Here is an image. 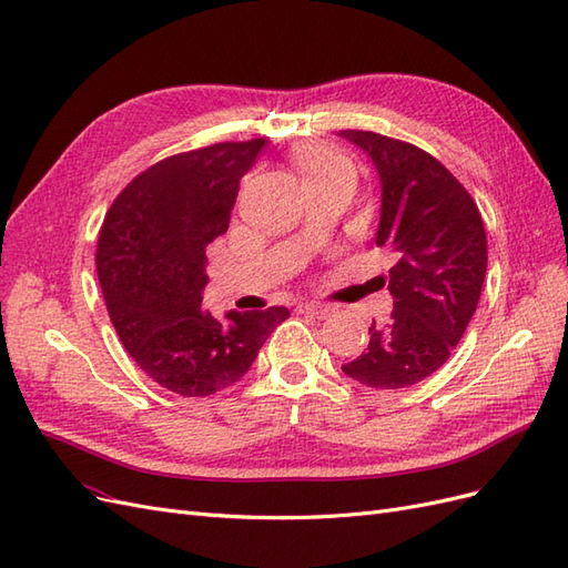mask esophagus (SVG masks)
Masks as SVG:
<instances>
[{"instance_id": "1", "label": "esophagus", "mask_w": 568, "mask_h": 568, "mask_svg": "<svg viewBox=\"0 0 568 568\" xmlns=\"http://www.w3.org/2000/svg\"><path fill=\"white\" fill-rule=\"evenodd\" d=\"M301 311L303 313H307V315H315V317H324V315H329L332 313V305H326V303H301Z\"/></svg>"}]
</instances>
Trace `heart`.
I'll return each mask as SVG.
<instances>
[{
  "instance_id": "b5f03b06",
  "label": "heart",
  "mask_w": 568,
  "mask_h": 568,
  "mask_svg": "<svg viewBox=\"0 0 568 568\" xmlns=\"http://www.w3.org/2000/svg\"><path fill=\"white\" fill-rule=\"evenodd\" d=\"M296 165L305 182L329 178L341 170H351L348 159L326 144H303L296 149Z\"/></svg>"
}]
</instances>
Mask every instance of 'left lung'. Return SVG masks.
Masks as SVG:
<instances>
[{
    "mask_svg": "<svg viewBox=\"0 0 568 568\" xmlns=\"http://www.w3.org/2000/svg\"><path fill=\"white\" fill-rule=\"evenodd\" d=\"M382 182L376 246L393 253V313L369 326V346L341 369L369 388H407L432 376L459 343L486 280V227L474 199L432 153L390 136L341 130Z\"/></svg>",
    "mask_w": 568,
    "mask_h": 568,
    "instance_id": "1",
    "label": "left lung"
}]
</instances>
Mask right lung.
Returning <instances> with one entry per match:
<instances>
[{"mask_svg": "<svg viewBox=\"0 0 568 568\" xmlns=\"http://www.w3.org/2000/svg\"><path fill=\"white\" fill-rule=\"evenodd\" d=\"M265 136L178 153L136 175L99 232L97 274L125 351L163 388L203 398L236 384L286 307L201 311L205 246L225 234Z\"/></svg>", "mask_w": 568, "mask_h": 568, "instance_id": "right-lung-1", "label": "right lung"}]
</instances>
